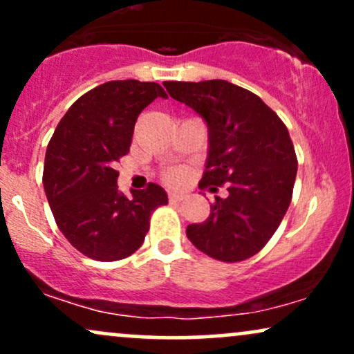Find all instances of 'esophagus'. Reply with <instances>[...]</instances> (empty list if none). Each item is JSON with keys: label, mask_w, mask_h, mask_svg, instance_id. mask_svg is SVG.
Listing matches in <instances>:
<instances>
[{"label": "esophagus", "mask_w": 354, "mask_h": 354, "mask_svg": "<svg viewBox=\"0 0 354 354\" xmlns=\"http://www.w3.org/2000/svg\"><path fill=\"white\" fill-rule=\"evenodd\" d=\"M183 200V193H178V191H169V201L178 203Z\"/></svg>", "instance_id": "34e87169"}]
</instances>
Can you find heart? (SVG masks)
Returning a JSON list of instances; mask_svg holds the SVG:
<instances>
[{
  "instance_id": "b5f03b06",
  "label": "heart",
  "mask_w": 354,
  "mask_h": 354,
  "mask_svg": "<svg viewBox=\"0 0 354 354\" xmlns=\"http://www.w3.org/2000/svg\"><path fill=\"white\" fill-rule=\"evenodd\" d=\"M181 178V174L178 173V171H174V173H171L169 174V180H173V181H176V180H180Z\"/></svg>"
}]
</instances>
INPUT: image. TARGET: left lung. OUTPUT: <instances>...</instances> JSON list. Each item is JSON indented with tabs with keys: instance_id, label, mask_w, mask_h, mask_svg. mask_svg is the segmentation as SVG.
<instances>
[{
	"instance_id": "left-lung-1",
	"label": "left lung",
	"mask_w": 354,
	"mask_h": 354,
	"mask_svg": "<svg viewBox=\"0 0 354 354\" xmlns=\"http://www.w3.org/2000/svg\"><path fill=\"white\" fill-rule=\"evenodd\" d=\"M173 100L208 126L200 186L228 185L209 216L186 228L198 250L219 261L251 258L270 241L291 203L298 161L290 133L254 93L225 80L165 81Z\"/></svg>"
}]
</instances>
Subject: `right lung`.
Wrapping results in <instances>:
<instances>
[{"instance_id":"add662e5","label":"right lung","mask_w":354,"mask_h":354,"mask_svg":"<svg viewBox=\"0 0 354 354\" xmlns=\"http://www.w3.org/2000/svg\"><path fill=\"white\" fill-rule=\"evenodd\" d=\"M168 98L158 83L108 81L71 104L44 158L43 186L53 216L80 253L98 261L128 258L143 245L149 216L168 203L156 183L126 196L116 161L129 151L135 123L151 101Z\"/></svg>"}]
</instances>
